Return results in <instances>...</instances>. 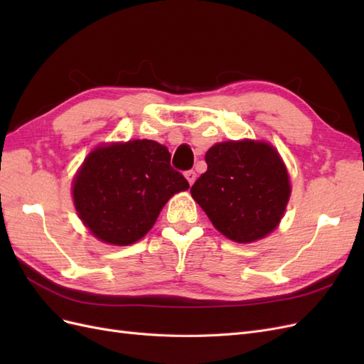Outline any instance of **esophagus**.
<instances>
[{"label": "esophagus", "instance_id": "1", "mask_svg": "<svg viewBox=\"0 0 364 364\" xmlns=\"http://www.w3.org/2000/svg\"><path fill=\"white\" fill-rule=\"evenodd\" d=\"M185 178H186V181L190 182V185H193V183L196 182V178H197V176H196V171H194V170L186 171V173H185Z\"/></svg>", "mask_w": 364, "mask_h": 364}]
</instances>
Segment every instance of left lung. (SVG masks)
<instances>
[{"label":"left lung","mask_w":364,"mask_h":364,"mask_svg":"<svg viewBox=\"0 0 364 364\" xmlns=\"http://www.w3.org/2000/svg\"><path fill=\"white\" fill-rule=\"evenodd\" d=\"M208 170L191 186L218 232L252 243L277 228L291 186L277 149L262 141H225L206 151Z\"/></svg>","instance_id":"8db88e82"}]
</instances>
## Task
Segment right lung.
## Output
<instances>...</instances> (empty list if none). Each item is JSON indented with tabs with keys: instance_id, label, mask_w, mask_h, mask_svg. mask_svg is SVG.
<instances>
[{
	"instance_id": "add662e5",
	"label": "right lung",
	"mask_w": 364,
	"mask_h": 364,
	"mask_svg": "<svg viewBox=\"0 0 364 364\" xmlns=\"http://www.w3.org/2000/svg\"><path fill=\"white\" fill-rule=\"evenodd\" d=\"M170 159L168 149L151 139L92 150L73 182L74 206L83 225L114 246L144 237L170 197L190 188Z\"/></svg>"
}]
</instances>
